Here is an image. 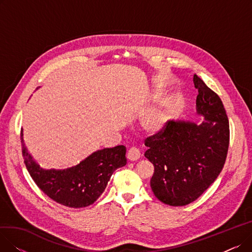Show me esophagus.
Wrapping results in <instances>:
<instances>
[{"label":"esophagus","instance_id":"esophagus-1","mask_svg":"<svg viewBox=\"0 0 252 252\" xmlns=\"http://www.w3.org/2000/svg\"><path fill=\"white\" fill-rule=\"evenodd\" d=\"M126 157H127V159H128L129 161H136V160H138L139 158L141 157V152H140L137 148L131 147V148L127 151Z\"/></svg>","mask_w":252,"mask_h":252}]
</instances>
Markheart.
<instances>
[{"instance_id":"obj_1","label":"heart","mask_w":252,"mask_h":252,"mask_svg":"<svg viewBox=\"0 0 252 252\" xmlns=\"http://www.w3.org/2000/svg\"><path fill=\"white\" fill-rule=\"evenodd\" d=\"M173 106L169 102H163L151 109L142 119V127L148 133L155 134L160 131L166 125Z\"/></svg>"}]
</instances>
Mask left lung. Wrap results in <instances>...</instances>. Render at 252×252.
I'll return each mask as SVG.
<instances>
[{"label":"left lung","mask_w":252,"mask_h":252,"mask_svg":"<svg viewBox=\"0 0 252 252\" xmlns=\"http://www.w3.org/2000/svg\"><path fill=\"white\" fill-rule=\"evenodd\" d=\"M193 83L198 90L197 113L205 122L169 121L145 140V157L154 165L151 189L170 206L195 201L219 177L229 149V119L220 98L196 74Z\"/></svg>","instance_id":"obj_1"}]
</instances>
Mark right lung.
Returning <instances> with one entry per match:
<instances>
[{
  "instance_id": "obj_1",
  "label": "right lung",
  "mask_w": 252,
  "mask_h": 252,
  "mask_svg": "<svg viewBox=\"0 0 252 252\" xmlns=\"http://www.w3.org/2000/svg\"><path fill=\"white\" fill-rule=\"evenodd\" d=\"M20 140L25 166L36 186L52 200L72 208L94 203L104 192L114 170L126 164V147L119 145L93 153L76 166L46 170L39 167L28 153L22 131Z\"/></svg>"
}]
</instances>
